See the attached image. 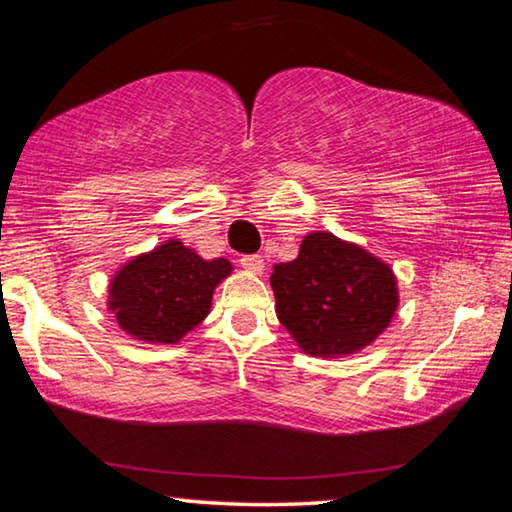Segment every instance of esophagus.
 Here are the masks:
<instances>
[{
  "label": "esophagus",
  "mask_w": 512,
  "mask_h": 512,
  "mask_svg": "<svg viewBox=\"0 0 512 512\" xmlns=\"http://www.w3.org/2000/svg\"><path fill=\"white\" fill-rule=\"evenodd\" d=\"M239 264L246 268V271H250V273H257V275H262L264 273V259L259 257V255H244L239 259Z\"/></svg>",
  "instance_id": "esophagus-1"
}]
</instances>
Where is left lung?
I'll list each match as a JSON object with an SVG mask.
<instances>
[{
    "mask_svg": "<svg viewBox=\"0 0 512 512\" xmlns=\"http://www.w3.org/2000/svg\"><path fill=\"white\" fill-rule=\"evenodd\" d=\"M275 311L311 357H343L384 332L397 309L391 266L332 232H311L293 262L275 264Z\"/></svg>",
    "mask_w": 512,
    "mask_h": 512,
    "instance_id": "1",
    "label": "left lung"
}]
</instances>
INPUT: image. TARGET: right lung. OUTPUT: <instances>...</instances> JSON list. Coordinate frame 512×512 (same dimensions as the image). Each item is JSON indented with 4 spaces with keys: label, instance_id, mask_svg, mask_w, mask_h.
Returning a JSON list of instances; mask_svg holds the SVG:
<instances>
[{
    "label": "right lung",
    "instance_id": "right-lung-1",
    "mask_svg": "<svg viewBox=\"0 0 512 512\" xmlns=\"http://www.w3.org/2000/svg\"><path fill=\"white\" fill-rule=\"evenodd\" d=\"M232 273L228 259L205 262L169 239L137 255L110 282V311L126 334L149 343H178L210 314L212 293Z\"/></svg>",
    "mask_w": 512,
    "mask_h": 512
}]
</instances>
